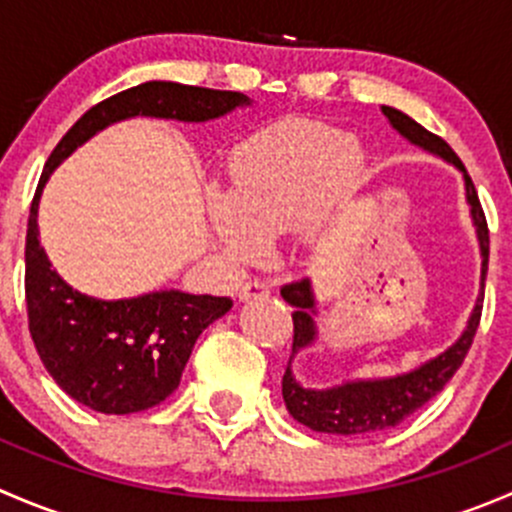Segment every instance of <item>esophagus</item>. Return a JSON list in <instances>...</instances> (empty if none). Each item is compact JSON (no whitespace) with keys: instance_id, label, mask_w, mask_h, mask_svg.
<instances>
[{"instance_id":"esophagus-1","label":"esophagus","mask_w":512,"mask_h":512,"mask_svg":"<svg viewBox=\"0 0 512 512\" xmlns=\"http://www.w3.org/2000/svg\"><path fill=\"white\" fill-rule=\"evenodd\" d=\"M240 302H250V299H262V297H270V285L265 282H245L240 287Z\"/></svg>"}]
</instances>
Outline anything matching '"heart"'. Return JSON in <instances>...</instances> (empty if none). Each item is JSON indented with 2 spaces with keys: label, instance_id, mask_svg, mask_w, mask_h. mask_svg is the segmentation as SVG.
<instances>
[{
  "label": "heart",
  "instance_id": "b5f03b06",
  "mask_svg": "<svg viewBox=\"0 0 512 512\" xmlns=\"http://www.w3.org/2000/svg\"><path fill=\"white\" fill-rule=\"evenodd\" d=\"M366 175L354 136L317 121H282L247 138L227 163V193L210 190L205 220L220 255L255 262L267 237L294 230L304 245L327 235L334 208Z\"/></svg>",
  "mask_w": 512,
  "mask_h": 512
}]
</instances>
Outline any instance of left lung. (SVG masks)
I'll list each match as a JSON object with an SVG mask.
<instances>
[{
	"label": "left lung",
	"instance_id": "left-lung-1",
	"mask_svg": "<svg viewBox=\"0 0 512 512\" xmlns=\"http://www.w3.org/2000/svg\"><path fill=\"white\" fill-rule=\"evenodd\" d=\"M381 113L386 121L391 123L401 138L411 143V146L421 148V151L431 153V156L446 160L453 168L461 170L463 185H466V203L471 210L473 227H476L478 247H480V292L473 304V312L468 317L466 329L461 337L443 349L441 354L431 356L428 361L418 364L416 369L401 371L394 376H374V379H344L342 384L324 386V389H312V386L299 384L297 376L292 371L294 356L304 349L314 347L319 339V329L314 317H317V297H314L312 280L292 282V285L282 287V297L294 307L292 322H294V339H292V356L285 376H282V396H285L287 411L304 423L307 428L317 433H334V436H371V433H381L386 428L399 426L411 414H416L421 406H426L443 386L453 379L458 366L466 359L468 349H471L473 337L480 322V309H483V289H485V272H488V225H485L483 208L476 195V185H473L471 175L463 168L453 148L448 146L443 138L433 136L431 131L409 118L406 113L396 111L391 106H381Z\"/></svg>",
	"mask_w": 512,
	"mask_h": 512
}]
</instances>
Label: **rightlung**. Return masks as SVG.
Listing matches in <instances>:
<instances>
[{"instance_id": "1", "label": "right lung", "mask_w": 512, "mask_h": 512, "mask_svg": "<svg viewBox=\"0 0 512 512\" xmlns=\"http://www.w3.org/2000/svg\"><path fill=\"white\" fill-rule=\"evenodd\" d=\"M245 106L252 101L240 91L146 81L89 108L46 160L29 210L24 250L29 332L51 379L98 414H136L168 399L203 329L230 312L232 299L180 289L98 299L74 289L51 267L39 242L44 185L76 148L118 121L146 116L205 123Z\"/></svg>"}]
</instances>
